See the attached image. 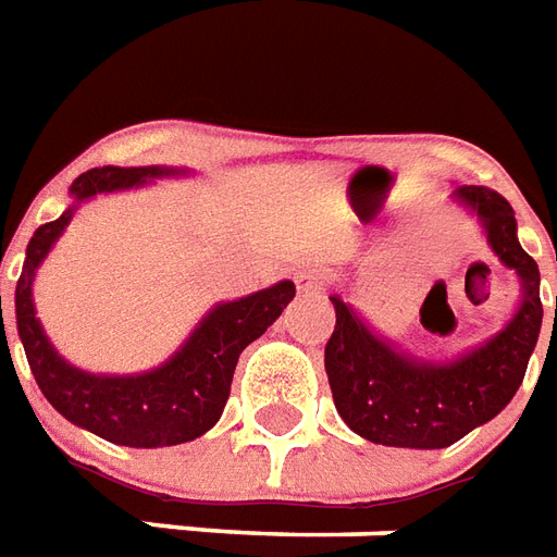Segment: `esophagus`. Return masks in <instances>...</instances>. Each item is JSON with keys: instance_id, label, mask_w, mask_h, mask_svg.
<instances>
[{"instance_id": "1", "label": "esophagus", "mask_w": 557, "mask_h": 557, "mask_svg": "<svg viewBox=\"0 0 557 557\" xmlns=\"http://www.w3.org/2000/svg\"><path fill=\"white\" fill-rule=\"evenodd\" d=\"M294 285H297V294L309 297V294H314V290H318V272L299 270L297 275H294Z\"/></svg>"}]
</instances>
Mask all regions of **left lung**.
<instances>
[{"label":"left lung","mask_w":557,"mask_h":557,"mask_svg":"<svg viewBox=\"0 0 557 557\" xmlns=\"http://www.w3.org/2000/svg\"><path fill=\"white\" fill-rule=\"evenodd\" d=\"M449 200L474 215L495 258L519 278V306L498 333L449 360L408 354L374 333L342 290L330 294L335 330L323 366L338 417L384 447L441 449L495 420L522 386L543 326L540 270L516 236L512 207L486 185H456ZM557 323V299H555Z\"/></svg>","instance_id":"left-lung-1"}]
</instances>
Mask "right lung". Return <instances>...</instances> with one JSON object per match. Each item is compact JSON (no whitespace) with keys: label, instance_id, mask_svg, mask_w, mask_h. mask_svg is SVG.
Returning <instances> with one entry per match:
<instances>
[{"label":"right lung","instance_id":"obj_1","mask_svg":"<svg viewBox=\"0 0 557 557\" xmlns=\"http://www.w3.org/2000/svg\"><path fill=\"white\" fill-rule=\"evenodd\" d=\"M188 168H92L71 183V207L57 222L41 224L26 246V260L14 290L17 333L26 360L45 398L69 423L122 447H173L207 435L219 423L239 354L267 333V326L287 309L297 287L294 282L255 290L248 297L215 302L197 321L168 360L137 374H92L71 366L47 338L35 314V272L50 248L65 234L81 203L110 191H128L168 176H188ZM5 335V323H2Z\"/></svg>","mask_w":557,"mask_h":557}]
</instances>
